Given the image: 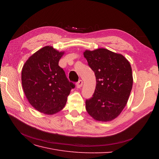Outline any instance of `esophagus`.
I'll return each mask as SVG.
<instances>
[{"instance_id": "34e87169", "label": "esophagus", "mask_w": 159, "mask_h": 159, "mask_svg": "<svg viewBox=\"0 0 159 159\" xmlns=\"http://www.w3.org/2000/svg\"><path fill=\"white\" fill-rule=\"evenodd\" d=\"M82 85H83V81L80 80L78 81V83H77L76 87H77V88H81V86Z\"/></svg>"}]
</instances>
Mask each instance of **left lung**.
<instances>
[{
  "mask_svg": "<svg viewBox=\"0 0 159 159\" xmlns=\"http://www.w3.org/2000/svg\"><path fill=\"white\" fill-rule=\"evenodd\" d=\"M84 56L96 78L94 93L85 101L86 110L96 121H112L125 107L131 93V65L123 55L105 48L85 50Z\"/></svg>",
  "mask_w": 159,
  "mask_h": 159,
  "instance_id": "left-lung-1",
  "label": "left lung"
}]
</instances>
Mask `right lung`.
Returning <instances> with one entry per match:
<instances>
[{
    "mask_svg": "<svg viewBox=\"0 0 159 159\" xmlns=\"http://www.w3.org/2000/svg\"><path fill=\"white\" fill-rule=\"evenodd\" d=\"M64 54L52 46H45L32 54L22 70V88L28 101L46 115L63 109L71 89L75 88L58 65Z\"/></svg>",
    "mask_w": 159,
    "mask_h": 159,
    "instance_id": "right-lung-1",
    "label": "right lung"
}]
</instances>
